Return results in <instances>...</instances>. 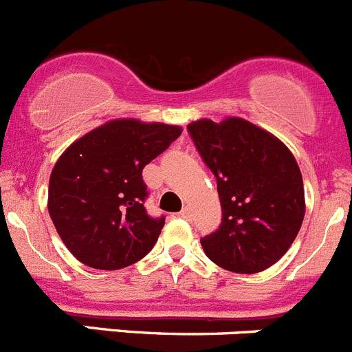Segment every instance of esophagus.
Here are the masks:
<instances>
[{"mask_svg":"<svg viewBox=\"0 0 352 352\" xmlns=\"http://www.w3.org/2000/svg\"><path fill=\"white\" fill-rule=\"evenodd\" d=\"M179 215H180V217H182V219H188V221H191V208H189V207H184L182 208V210H180L179 212Z\"/></svg>","mask_w":352,"mask_h":352,"instance_id":"obj_1","label":"esophagus"}]
</instances>
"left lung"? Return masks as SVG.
Listing matches in <instances>:
<instances>
[{
  "instance_id": "left-lung-1",
  "label": "left lung",
  "mask_w": 352,
  "mask_h": 352,
  "mask_svg": "<svg viewBox=\"0 0 352 352\" xmlns=\"http://www.w3.org/2000/svg\"><path fill=\"white\" fill-rule=\"evenodd\" d=\"M217 180L223 221L199 240L205 254L236 274L267 270L286 254L305 215L298 163L283 142L240 117L188 126Z\"/></svg>"
}]
</instances>
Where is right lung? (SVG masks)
<instances>
[{
  "label": "right lung",
  "instance_id": "obj_1",
  "mask_svg": "<svg viewBox=\"0 0 352 352\" xmlns=\"http://www.w3.org/2000/svg\"><path fill=\"white\" fill-rule=\"evenodd\" d=\"M179 126L117 119L66 148L49 180V214L68 251L98 270L140 261L164 215L151 217L142 170L180 137Z\"/></svg>",
  "mask_w": 352,
  "mask_h": 352
}]
</instances>
